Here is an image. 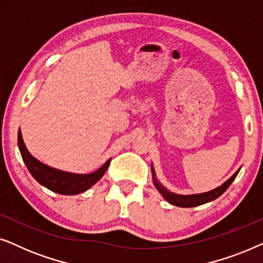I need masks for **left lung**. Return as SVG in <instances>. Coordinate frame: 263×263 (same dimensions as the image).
Wrapping results in <instances>:
<instances>
[{"label": "left lung", "mask_w": 263, "mask_h": 263, "mask_svg": "<svg viewBox=\"0 0 263 263\" xmlns=\"http://www.w3.org/2000/svg\"><path fill=\"white\" fill-rule=\"evenodd\" d=\"M151 170H152V178H153L154 186H156L158 192L163 195L164 199L166 200L168 203L174 204V206H177V207L189 208V207H196V206H200V204L211 202V201L218 199L219 196L222 195V194L226 192V189L231 185V183L235 181V178L237 177V175H238L240 167L228 179V181L222 183L221 185L217 186L215 189L211 190V192L201 193V194H192V195H181V194H176V193L170 192V190H167L159 181H158V178L156 177V171H154L153 165H151Z\"/></svg>", "instance_id": "left-lung-1"}]
</instances>
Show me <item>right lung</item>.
<instances>
[{
    "mask_svg": "<svg viewBox=\"0 0 263 263\" xmlns=\"http://www.w3.org/2000/svg\"><path fill=\"white\" fill-rule=\"evenodd\" d=\"M17 146H19L25 165L35 181L51 192L61 194V195H77V194L86 192L103 177V175L109 167L111 160L110 158L109 160H106L105 164L102 165L98 170L92 172V174H73V172H67L51 167L35 159L28 152L20 129L17 133Z\"/></svg>",
    "mask_w": 263,
    "mask_h": 263,
    "instance_id": "1",
    "label": "right lung"
}]
</instances>
